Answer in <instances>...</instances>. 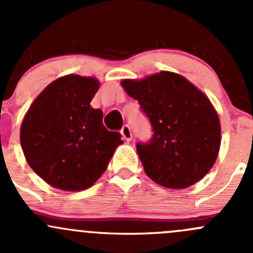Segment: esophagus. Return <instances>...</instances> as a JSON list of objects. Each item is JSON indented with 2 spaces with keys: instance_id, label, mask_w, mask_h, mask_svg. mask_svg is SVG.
<instances>
[{
  "instance_id": "esophagus-1",
  "label": "esophagus",
  "mask_w": 253,
  "mask_h": 253,
  "mask_svg": "<svg viewBox=\"0 0 253 253\" xmlns=\"http://www.w3.org/2000/svg\"><path fill=\"white\" fill-rule=\"evenodd\" d=\"M121 134H122V137H124V138L126 139L127 142L131 141V139H132L131 127H129L128 125H125V126L122 127V129H121Z\"/></svg>"
}]
</instances>
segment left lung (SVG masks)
I'll return each mask as SVG.
<instances>
[{
	"instance_id": "left-lung-1",
	"label": "left lung",
	"mask_w": 253,
	"mask_h": 253,
	"mask_svg": "<svg viewBox=\"0 0 253 253\" xmlns=\"http://www.w3.org/2000/svg\"><path fill=\"white\" fill-rule=\"evenodd\" d=\"M121 85L138 100L153 137L137 143L144 172L158 185L182 190L208 174L220 148V121L203 91L177 73L162 71Z\"/></svg>"
}]
</instances>
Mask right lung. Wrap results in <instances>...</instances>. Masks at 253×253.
I'll return each instance as SVG.
<instances>
[{
    "mask_svg": "<svg viewBox=\"0 0 253 253\" xmlns=\"http://www.w3.org/2000/svg\"><path fill=\"white\" fill-rule=\"evenodd\" d=\"M94 77L68 75L37 96L20 126V145L29 167L45 182L77 192L93 186L122 144L90 106L99 89Z\"/></svg>",
    "mask_w": 253,
    "mask_h": 253,
    "instance_id": "add662e5",
    "label": "right lung"
}]
</instances>
